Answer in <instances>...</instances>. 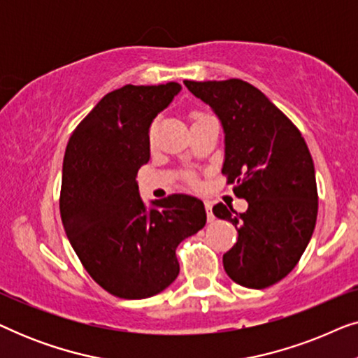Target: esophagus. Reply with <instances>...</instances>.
<instances>
[{
  "label": "esophagus",
  "instance_id": "obj_1",
  "mask_svg": "<svg viewBox=\"0 0 358 358\" xmlns=\"http://www.w3.org/2000/svg\"><path fill=\"white\" fill-rule=\"evenodd\" d=\"M205 210H207V220H208V222H213L215 217L212 213V202H210V200H205Z\"/></svg>",
  "mask_w": 358,
  "mask_h": 358
}]
</instances>
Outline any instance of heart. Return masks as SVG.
Here are the masks:
<instances>
[{"instance_id":"b5f03b06","label":"heart","mask_w":358,"mask_h":358,"mask_svg":"<svg viewBox=\"0 0 358 358\" xmlns=\"http://www.w3.org/2000/svg\"><path fill=\"white\" fill-rule=\"evenodd\" d=\"M199 115H202V114H200V112H194L192 119H195V117H199ZM148 134H150V138H153V135H155V124H151Z\"/></svg>"}]
</instances>
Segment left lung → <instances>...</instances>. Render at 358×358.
I'll list each match as a JSON object with an SVG mask.
<instances>
[{
    "label": "left lung",
    "mask_w": 358,
    "mask_h": 358,
    "mask_svg": "<svg viewBox=\"0 0 358 358\" xmlns=\"http://www.w3.org/2000/svg\"><path fill=\"white\" fill-rule=\"evenodd\" d=\"M212 107L224 130L222 173L248 210L217 203L215 217L238 229L234 246L223 254L233 282L267 288L287 277L315 231L317 187L315 164L295 124L249 83L184 81Z\"/></svg>",
    "instance_id": "obj_1"
}]
</instances>
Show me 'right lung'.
Wrapping results in <instances>:
<instances>
[{
    "instance_id": "right-lung-1",
    "label": "right lung",
    "mask_w": 358,
    "mask_h": 358,
    "mask_svg": "<svg viewBox=\"0 0 358 358\" xmlns=\"http://www.w3.org/2000/svg\"><path fill=\"white\" fill-rule=\"evenodd\" d=\"M178 83L127 85L106 94L68 140L60 190L63 228L92 280L110 295L141 300L179 275L176 249L205 227L203 202L185 194L146 210L136 174L150 159V125Z\"/></svg>"
}]
</instances>
